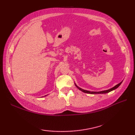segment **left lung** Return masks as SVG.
Instances as JSON below:
<instances>
[{"instance_id":"1","label":"left lung","mask_w":135,"mask_h":135,"mask_svg":"<svg viewBox=\"0 0 135 135\" xmlns=\"http://www.w3.org/2000/svg\"><path fill=\"white\" fill-rule=\"evenodd\" d=\"M122 81L120 82L119 84H117V85H115V86H114L113 88H112L110 89L105 90H103V91H89V90H84V89H82V88H79V86H77V85H76L75 83V86H76V88H78V89H79L80 90H81L82 91H83V92L86 93L93 94H105V93H108V92H110V91H113V90H114L118 88L119 86H120V85H121V84H122Z\"/></svg>"}]
</instances>
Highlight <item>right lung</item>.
I'll use <instances>...</instances> for the list:
<instances>
[{
  "label": "right lung",
  "mask_w": 135,
  "mask_h": 135,
  "mask_svg": "<svg viewBox=\"0 0 135 135\" xmlns=\"http://www.w3.org/2000/svg\"><path fill=\"white\" fill-rule=\"evenodd\" d=\"M47 95H45V96H47Z\"/></svg>",
  "instance_id": "1"
}]
</instances>
